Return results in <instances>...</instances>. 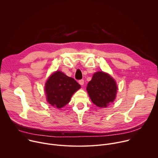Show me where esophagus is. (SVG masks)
<instances>
[{
  "instance_id": "esophagus-1",
  "label": "esophagus",
  "mask_w": 158,
  "mask_h": 158,
  "mask_svg": "<svg viewBox=\"0 0 158 158\" xmlns=\"http://www.w3.org/2000/svg\"><path fill=\"white\" fill-rule=\"evenodd\" d=\"M84 81L83 79H81V80H79V84H81V85L84 84Z\"/></svg>"
}]
</instances>
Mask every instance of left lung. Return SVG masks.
Returning a JSON list of instances; mask_svg holds the SVG:
<instances>
[{
	"mask_svg": "<svg viewBox=\"0 0 158 158\" xmlns=\"http://www.w3.org/2000/svg\"><path fill=\"white\" fill-rule=\"evenodd\" d=\"M118 87L115 81L104 72L96 73L89 81L87 91L93 102L99 107H105L116 98Z\"/></svg>",
	"mask_w": 158,
	"mask_h": 158,
	"instance_id": "obj_1",
	"label": "left lung"
}]
</instances>
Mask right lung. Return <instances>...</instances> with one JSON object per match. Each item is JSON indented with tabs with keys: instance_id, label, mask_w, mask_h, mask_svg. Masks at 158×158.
<instances>
[{
	"instance_id": "1",
	"label": "right lung",
	"mask_w": 158,
	"mask_h": 158,
	"mask_svg": "<svg viewBox=\"0 0 158 158\" xmlns=\"http://www.w3.org/2000/svg\"><path fill=\"white\" fill-rule=\"evenodd\" d=\"M80 88V84L74 79L56 71L49 77L45 85L47 101L52 106L61 108L69 102L73 94Z\"/></svg>"
}]
</instances>
